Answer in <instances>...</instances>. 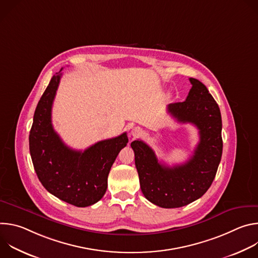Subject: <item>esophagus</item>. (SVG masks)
Returning <instances> with one entry per match:
<instances>
[{
  "label": "esophagus",
  "mask_w": 258,
  "mask_h": 258,
  "mask_svg": "<svg viewBox=\"0 0 258 258\" xmlns=\"http://www.w3.org/2000/svg\"><path fill=\"white\" fill-rule=\"evenodd\" d=\"M143 134V131H142V128L141 127H134L133 130H132V132H131V135L134 137V138H138V137H140L141 135Z\"/></svg>",
  "instance_id": "obj_1"
}]
</instances>
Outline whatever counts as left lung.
Returning <instances> with one entry per match:
<instances>
[{
	"instance_id": "1",
	"label": "left lung",
	"mask_w": 258,
	"mask_h": 258,
	"mask_svg": "<svg viewBox=\"0 0 258 258\" xmlns=\"http://www.w3.org/2000/svg\"><path fill=\"white\" fill-rule=\"evenodd\" d=\"M183 102L167 106L178 122L192 123L200 141L193 156L183 164L169 167L160 163L150 147L141 140L132 142L141 190L151 203L162 208H177L202 197L211 186L223 154L222 115L207 90L198 80Z\"/></svg>"
}]
</instances>
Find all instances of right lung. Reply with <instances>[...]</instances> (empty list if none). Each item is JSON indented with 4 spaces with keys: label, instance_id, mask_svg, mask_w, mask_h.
<instances>
[{
    "label": "right lung",
    "instance_id": "obj_1",
    "mask_svg": "<svg viewBox=\"0 0 258 258\" xmlns=\"http://www.w3.org/2000/svg\"><path fill=\"white\" fill-rule=\"evenodd\" d=\"M60 71L53 76L35 108L29 151L36 175L48 192L69 204L87 207L104 196L110 168L128 139L123 133L100 141L85 151L66 146L52 125V105L62 76Z\"/></svg>",
    "mask_w": 258,
    "mask_h": 258
}]
</instances>
